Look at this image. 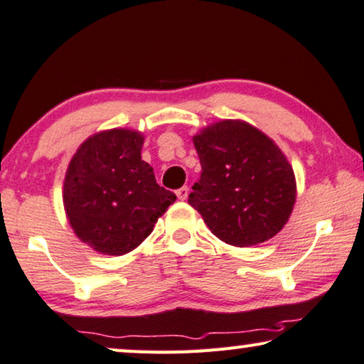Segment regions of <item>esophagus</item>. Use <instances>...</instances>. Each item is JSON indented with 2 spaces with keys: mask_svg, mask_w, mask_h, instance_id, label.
<instances>
[{
  "mask_svg": "<svg viewBox=\"0 0 364 364\" xmlns=\"http://www.w3.org/2000/svg\"><path fill=\"white\" fill-rule=\"evenodd\" d=\"M176 195H177L178 200H187V197H188V187H181L176 192Z\"/></svg>",
  "mask_w": 364,
  "mask_h": 364,
  "instance_id": "esophagus-1",
  "label": "esophagus"
}]
</instances>
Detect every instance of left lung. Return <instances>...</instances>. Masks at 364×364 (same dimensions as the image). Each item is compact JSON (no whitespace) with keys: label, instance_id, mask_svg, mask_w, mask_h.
<instances>
[{"label":"left lung","instance_id":"8db88e82","mask_svg":"<svg viewBox=\"0 0 364 364\" xmlns=\"http://www.w3.org/2000/svg\"><path fill=\"white\" fill-rule=\"evenodd\" d=\"M202 164L188 203L225 243L250 247L271 240L297 197L292 166L274 141L243 119H221L192 138Z\"/></svg>","mask_w":364,"mask_h":364}]
</instances>
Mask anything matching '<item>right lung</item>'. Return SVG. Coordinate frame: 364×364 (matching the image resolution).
<instances>
[{
    "mask_svg": "<svg viewBox=\"0 0 364 364\" xmlns=\"http://www.w3.org/2000/svg\"><path fill=\"white\" fill-rule=\"evenodd\" d=\"M143 133L98 131L78 146L64 178V210L73 233L97 252L123 256L151 235L176 195L143 161Z\"/></svg>",
    "mask_w": 364,
    "mask_h": 364,
    "instance_id": "1",
    "label": "right lung"
}]
</instances>
